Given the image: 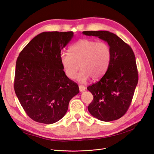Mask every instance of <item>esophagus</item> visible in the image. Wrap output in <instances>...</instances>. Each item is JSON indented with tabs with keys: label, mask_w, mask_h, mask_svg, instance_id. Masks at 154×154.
<instances>
[{
	"label": "esophagus",
	"mask_w": 154,
	"mask_h": 154,
	"mask_svg": "<svg viewBox=\"0 0 154 154\" xmlns=\"http://www.w3.org/2000/svg\"><path fill=\"white\" fill-rule=\"evenodd\" d=\"M79 90H80V92H84L85 91V87L83 85H79Z\"/></svg>",
	"instance_id": "34e87169"
}]
</instances>
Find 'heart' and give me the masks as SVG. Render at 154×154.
<instances>
[{
    "label": "heart",
    "mask_w": 154,
    "mask_h": 154,
    "mask_svg": "<svg viewBox=\"0 0 154 154\" xmlns=\"http://www.w3.org/2000/svg\"><path fill=\"white\" fill-rule=\"evenodd\" d=\"M111 58L110 46L105 42L82 39L70 48V54L62 52L60 60L66 75L70 79H75L80 68L77 79L85 82L92 77L100 78L106 72Z\"/></svg>",
    "instance_id": "obj_1"
}]
</instances>
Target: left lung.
I'll use <instances>...</instances> for the list:
<instances>
[{
    "label": "left lung",
    "instance_id": "obj_1",
    "mask_svg": "<svg viewBox=\"0 0 154 154\" xmlns=\"http://www.w3.org/2000/svg\"><path fill=\"white\" fill-rule=\"evenodd\" d=\"M82 33L107 42L111 51L106 73L99 81L87 87L94 97L88 110L92 116L102 121L117 120L130 107L138 83L134 53L127 44L109 31H84Z\"/></svg>",
    "mask_w": 154,
    "mask_h": 154
}]
</instances>
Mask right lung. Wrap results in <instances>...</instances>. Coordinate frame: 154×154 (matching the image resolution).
<instances>
[{
  "label": "right lung",
  "instance_id": "obj_1",
  "mask_svg": "<svg viewBox=\"0 0 154 154\" xmlns=\"http://www.w3.org/2000/svg\"><path fill=\"white\" fill-rule=\"evenodd\" d=\"M73 32H44L35 36L19 55L14 90L27 116L37 122L51 124L66 114L78 85L63 70L61 51Z\"/></svg>",
  "mask_w": 154,
  "mask_h": 154
}]
</instances>
